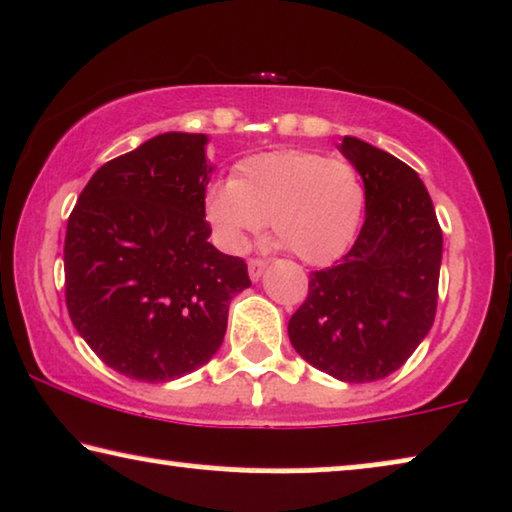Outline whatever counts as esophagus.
<instances>
[{
    "label": "esophagus",
    "instance_id": "34e87169",
    "mask_svg": "<svg viewBox=\"0 0 512 512\" xmlns=\"http://www.w3.org/2000/svg\"><path fill=\"white\" fill-rule=\"evenodd\" d=\"M265 268H268V263H265L263 258H251V261H249V277L254 279V282H258V279H261V275L265 272Z\"/></svg>",
    "mask_w": 512,
    "mask_h": 512
}]
</instances>
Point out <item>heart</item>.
<instances>
[{
	"mask_svg": "<svg viewBox=\"0 0 512 512\" xmlns=\"http://www.w3.org/2000/svg\"><path fill=\"white\" fill-rule=\"evenodd\" d=\"M205 214L228 249L242 251L270 221L303 263L328 265L354 242L363 214L359 172L314 151H272L242 160L235 179L207 191Z\"/></svg>",
	"mask_w": 512,
	"mask_h": 512,
	"instance_id": "b5f03b06",
	"label": "heart"
}]
</instances>
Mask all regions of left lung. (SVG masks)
<instances>
[{
	"label": "left lung",
	"mask_w": 512,
	"mask_h": 512,
	"mask_svg": "<svg viewBox=\"0 0 512 512\" xmlns=\"http://www.w3.org/2000/svg\"><path fill=\"white\" fill-rule=\"evenodd\" d=\"M340 151L363 179L366 221L342 261L310 275L289 340L321 373L375 382L401 368L431 331L443 230L410 165L356 137L342 139Z\"/></svg>",
	"instance_id": "1"
}]
</instances>
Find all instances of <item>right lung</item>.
Masks as SVG:
<instances>
[{"mask_svg":"<svg viewBox=\"0 0 512 512\" xmlns=\"http://www.w3.org/2000/svg\"><path fill=\"white\" fill-rule=\"evenodd\" d=\"M207 135L165 132L104 163L67 221L65 300L116 373L170 382L221 347L247 263L207 242Z\"/></svg>","mask_w":512,"mask_h":512,"instance_id":"right-lung-1","label":"right lung"}]
</instances>
